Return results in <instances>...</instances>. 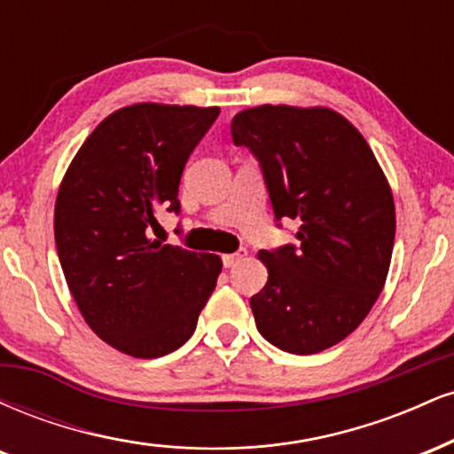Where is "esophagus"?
<instances>
[{"instance_id": "esophagus-1", "label": "esophagus", "mask_w": 454, "mask_h": 454, "mask_svg": "<svg viewBox=\"0 0 454 454\" xmlns=\"http://www.w3.org/2000/svg\"><path fill=\"white\" fill-rule=\"evenodd\" d=\"M245 249H239V252H234V254H226V256H222V262H223V267L226 269H231V267H234V264L239 262V260H243L245 258Z\"/></svg>"}]
</instances>
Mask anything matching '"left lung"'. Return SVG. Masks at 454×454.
<instances>
[{"instance_id":"1","label":"left lung","mask_w":454,"mask_h":454,"mask_svg":"<svg viewBox=\"0 0 454 454\" xmlns=\"http://www.w3.org/2000/svg\"><path fill=\"white\" fill-rule=\"evenodd\" d=\"M232 143L258 160L275 220L301 222L299 245L262 249L267 286L249 299L260 335L290 354L335 346L387 281L393 192L363 134L331 108L264 106L234 114Z\"/></svg>"}]
</instances>
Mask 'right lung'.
<instances>
[{
  "mask_svg": "<svg viewBox=\"0 0 454 454\" xmlns=\"http://www.w3.org/2000/svg\"><path fill=\"white\" fill-rule=\"evenodd\" d=\"M220 108L132 104L90 134L59 185L55 245L91 331L137 358L181 348L215 290L222 260L149 237L179 213L185 161Z\"/></svg>",
  "mask_w": 454,
  "mask_h": 454,
  "instance_id": "add662e5",
  "label": "right lung"
}]
</instances>
